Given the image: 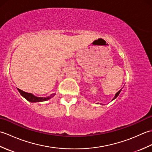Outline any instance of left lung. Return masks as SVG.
Wrapping results in <instances>:
<instances>
[{
  "mask_svg": "<svg viewBox=\"0 0 152 152\" xmlns=\"http://www.w3.org/2000/svg\"><path fill=\"white\" fill-rule=\"evenodd\" d=\"M121 89H121L120 90H119V91L118 92H117V93H115V96H114V99H112V101H114V99H115L116 98H117V97H118V96L119 95V93H120V92H121ZM98 104H99V103H98ZM101 104L103 105L102 104Z\"/></svg>",
  "mask_w": 152,
  "mask_h": 152,
  "instance_id": "obj_1",
  "label": "left lung"
}]
</instances>
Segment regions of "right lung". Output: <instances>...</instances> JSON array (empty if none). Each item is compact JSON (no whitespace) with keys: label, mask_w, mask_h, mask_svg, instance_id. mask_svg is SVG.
<instances>
[{"label":"right lung","mask_w":152,"mask_h":152,"mask_svg":"<svg viewBox=\"0 0 152 152\" xmlns=\"http://www.w3.org/2000/svg\"><path fill=\"white\" fill-rule=\"evenodd\" d=\"M18 90L22 96H23L25 99H27L28 101L31 102H40L46 101L56 95V93H53V94H51L50 96H46V97H38V96H35L33 94H32V93L25 92L19 89H18Z\"/></svg>","instance_id":"add662e5"}]
</instances>
